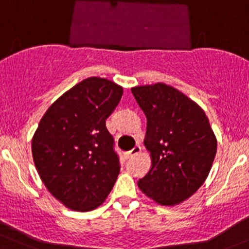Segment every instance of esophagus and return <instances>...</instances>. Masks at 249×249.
Masks as SVG:
<instances>
[{"label":"esophagus","instance_id":"34e87169","mask_svg":"<svg viewBox=\"0 0 249 249\" xmlns=\"http://www.w3.org/2000/svg\"><path fill=\"white\" fill-rule=\"evenodd\" d=\"M140 153H141V147L140 145H136V147H134L131 150H129V152L126 153V158L129 159V158L135 157V155L140 154Z\"/></svg>","mask_w":249,"mask_h":249}]
</instances>
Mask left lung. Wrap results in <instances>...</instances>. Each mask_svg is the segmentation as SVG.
Returning a JSON list of instances; mask_svg holds the SVG:
<instances>
[{"label": "left lung", "mask_w": 249, "mask_h": 249, "mask_svg": "<svg viewBox=\"0 0 249 249\" xmlns=\"http://www.w3.org/2000/svg\"><path fill=\"white\" fill-rule=\"evenodd\" d=\"M147 118L144 145L152 166L139 180L148 197L175 206L192 196L210 173L217 140L203 109L164 83L131 89Z\"/></svg>", "instance_id": "left-lung-1"}]
</instances>
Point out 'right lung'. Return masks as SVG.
I'll return each instance as SVG.
<instances>
[{
    "instance_id": "right-lung-1",
    "label": "right lung",
    "mask_w": 249,
    "mask_h": 249,
    "mask_svg": "<svg viewBox=\"0 0 249 249\" xmlns=\"http://www.w3.org/2000/svg\"><path fill=\"white\" fill-rule=\"evenodd\" d=\"M123 88L90 77L59 97L44 113L32 139V157L50 194L73 211L95 210L120 171L106 119Z\"/></svg>"
}]
</instances>
